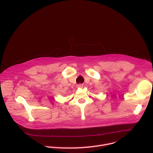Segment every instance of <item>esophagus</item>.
Masks as SVG:
<instances>
[{
  "mask_svg": "<svg viewBox=\"0 0 153 153\" xmlns=\"http://www.w3.org/2000/svg\"><path fill=\"white\" fill-rule=\"evenodd\" d=\"M82 87H83V85L81 83L77 85V88H82Z\"/></svg>",
  "mask_w": 153,
  "mask_h": 153,
  "instance_id": "34e87169",
  "label": "esophagus"
}]
</instances>
